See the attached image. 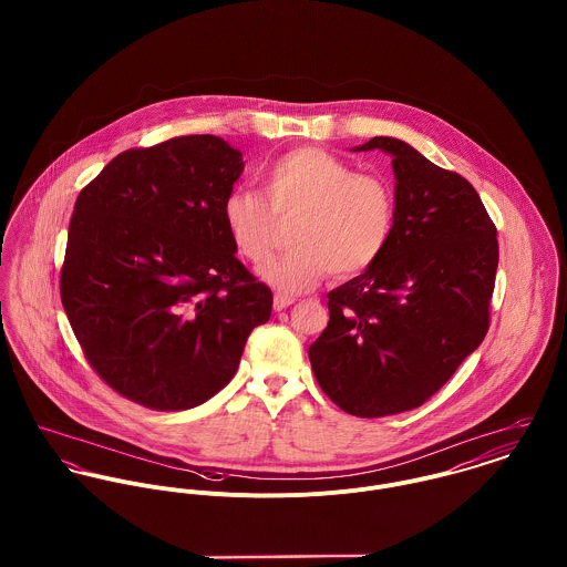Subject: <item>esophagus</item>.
<instances>
[{
  "label": "esophagus",
  "mask_w": 567,
  "mask_h": 567,
  "mask_svg": "<svg viewBox=\"0 0 567 567\" xmlns=\"http://www.w3.org/2000/svg\"><path fill=\"white\" fill-rule=\"evenodd\" d=\"M292 303H295V299H290V297H286V295H275V301H272V306H275L277 312L290 308Z\"/></svg>",
  "instance_id": "esophagus-1"
}]
</instances>
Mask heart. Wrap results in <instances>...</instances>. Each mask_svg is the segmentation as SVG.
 I'll return each mask as SVG.
<instances>
[{"instance_id":"1","label":"heart","mask_w":567,"mask_h":567,"mask_svg":"<svg viewBox=\"0 0 567 567\" xmlns=\"http://www.w3.org/2000/svg\"><path fill=\"white\" fill-rule=\"evenodd\" d=\"M223 225L250 264L268 259L277 223L295 220V248L259 268L279 292H303L329 272L333 279L369 270L386 250L395 227V198L386 181L355 174L351 165L319 151L297 148L270 163L264 196L231 189L223 200Z\"/></svg>"}]
</instances>
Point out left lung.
Masks as SVG:
<instances>
[{
	"label": "left lung",
	"mask_w": 567,
	"mask_h": 567,
	"mask_svg": "<svg viewBox=\"0 0 567 567\" xmlns=\"http://www.w3.org/2000/svg\"><path fill=\"white\" fill-rule=\"evenodd\" d=\"M382 151L395 174V227L382 257L327 295L329 323L310 344L324 395L373 419L432 398L488 329L497 238L478 192L395 137Z\"/></svg>",
	"instance_id": "left-lung-1"
}]
</instances>
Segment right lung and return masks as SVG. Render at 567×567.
I'll use <instances>...</instances> for the list:
<instances>
[{
  "instance_id": "add662e5",
  "label": "right lung",
  "mask_w": 567,
  "mask_h": 567,
  "mask_svg": "<svg viewBox=\"0 0 567 567\" xmlns=\"http://www.w3.org/2000/svg\"><path fill=\"white\" fill-rule=\"evenodd\" d=\"M243 153L214 135L117 155L82 189L61 299L95 373L155 410L225 389L272 292L246 270L223 225Z\"/></svg>"
}]
</instances>
